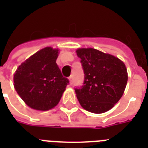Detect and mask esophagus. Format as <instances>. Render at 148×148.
<instances>
[{
    "label": "esophagus",
    "mask_w": 148,
    "mask_h": 148,
    "mask_svg": "<svg viewBox=\"0 0 148 148\" xmlns=\"http://www.w3.org/2000/svg\"><path fill=\"white\" fill-rule=\"evenodd\" d=\"M69 81H70V84L71 85L72 84H73V77L71 76L69 77Z\"/></svg>",
    "instance_id": "obj_1"
}]
</instances>
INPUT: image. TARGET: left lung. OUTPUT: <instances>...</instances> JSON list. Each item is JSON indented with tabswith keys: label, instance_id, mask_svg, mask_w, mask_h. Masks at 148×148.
I'll return each instance as SVG.
<instances>
[{
	"label": "left lung",
	"instance_id": "1",
	"mask_svg": "<svg viewBox=\"0 0 148 148\" xmlns=\"http://www.w3.org/2000/svg\"><path fill=\"white\" fill-rule=\"evenodd\" d=\"M84 73V85L75 88L81 107L89 112L102 114L118 102L124 94L127 71L123 61L94 48H79Z\"/></svg>",
	"mask_w": 148,
	"mask_h": 148
}]
</instances>
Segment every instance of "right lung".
I'll list each match as a JSON object with an SVG mask.
<instances>
[{
  "label": "right lung",
  "instance_id": "obj_1",
  "mask_svg": "<svg viewBox=\"0 0 148 148\" xmlns=\"http://www.w3.org/2000/svg\"><path fill=\"white\" fill-rule=\"evenodd\" d=\"M59 50L43 48L20 65L14 75V86L30 108L48 110L60 101L69 80L64 77L56 60Z\"/></svg>",
  "mask_w": 148,
  "mask_h": 148
}]
</instances>
